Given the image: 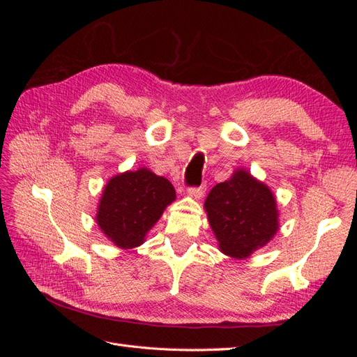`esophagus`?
<instances>
[{
  "label": "esophagus",
  "mask_w": 357,
  "mask_h": 357,
  "mask_svg": "<svg viewBox=\"0 0 357 357\" xmlns=\"http://www.w3.org/2000/svg\"><path fill=\"white\" fill-rule=\"evenodd\" d=\"M188 193H189V197L193 199H201L205 193V185H201L199 188H190L188 190Z\"/></svg>",
  "instance_id": "34e87169"
}]
</instances>
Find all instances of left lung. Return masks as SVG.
I'll return each instance as SVG.
<instances>
[{"label": "left lung", "instance_id": "left-lung-1", "mask_svg": "<svg viewBox=\"0 0 357 357\" xmlns=\"http://www.w3.org/2000/svg\"><path fill=\"white\" fill-rule=\"evenodd\" d=\"M219 250L245 259L274 238L280 228L277 199L264 181L244 168L218 183L204 202Z\"/></svg>", "mask_w": 357, "mask_h": 357}]
</instances>
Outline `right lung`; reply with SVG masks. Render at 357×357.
<instances>
[{"label": "right lung", "mask_w": 357, "mask_h": 357, "mask_svg": "<svg viewBox=\"0 0 357 357\" xmlns=\"http://www.w3.org/2000/svg\"><path fill=\"white\" fill-rule=\"evenodd\" d=\"M176 199V190L165 178L146 167L113 176L101 193L95 220L116 247L135 248Z\"/></svg>", "instance_id": "right-lung-1"}]
</instances>
